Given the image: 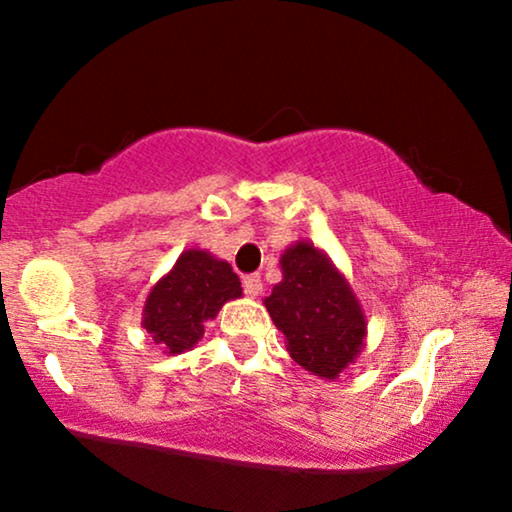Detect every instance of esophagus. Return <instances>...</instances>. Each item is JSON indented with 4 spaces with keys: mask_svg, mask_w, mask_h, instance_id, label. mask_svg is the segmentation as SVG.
<instances>
[{
    "mask_svg": "<svg viewBox=\"0 0 512 512\" xmlns=\"http://www.w3.org/2000/svg\"><path fill=\"white\" fill-rule=\"evenodd\" d=\"M243 289L248 293L250 298H257L262 293V279L257 274H248L243 279Z\"/></svg>",
    "mask_w": 512,
    "mask_h": 512,
    "instance_id": "1",
    "label": "esophagus"
}]
</instances>
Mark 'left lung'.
Here are the masks:
<instances>
[{"mask_svg":"<svg viewBox=\"0 0 512 512\" xmlns=\"http://www.w3.org/2000/svg\"><path fill=\"white\" fill-rule=\"evenodd\" d=\"M279 264L281 281L264 298V308L298 366L337 380L366 349L363 305L330 255L310 240L289 245Z\"/></svg>","mask_w":512,"mask_h":512,"instance_id":"8db88e82","label":"left lung"}]
</instances>
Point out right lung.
<instances>
[{
    "label": "right lung",
    "mask_w": 512,
    "mask_h": 512,
    "mask_svg": "<svg viewBox=\"0 0 512 512\" xmlns=\"http://www.w3.org/2000/svg\"><path fill=\"white\" fill-rule=\"evenodd\" d=\"M240 296L243 286L231 264L207 250L190 248L151 286L142 327L163 354H185L204 337V322L214 320L223 305Z\"/></svg>",
    "instance_id": "add662e5"
}]
</instances>
